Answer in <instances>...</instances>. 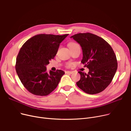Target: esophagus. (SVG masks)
Listing matches in <instances>:
<instances>
[{
    "label": "esophagus",
    "mask_w": 131,
    "mask_h": 131,
    "mask_svg": "<svg viewBox=\"0 0 131 131\" xmlns=\"http://www.w3.org/2000/svg\"><path fill=\"white\" fill-rule=\"evenodd\" d=\"M65 73L66 74H72L73 73V72H71V71H66Z\"/></svg>",
    "instance_id": "34e87169"
}]
</instances>
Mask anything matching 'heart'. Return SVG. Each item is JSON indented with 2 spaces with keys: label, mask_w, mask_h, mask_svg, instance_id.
<instances>
[{
  "label": "heart",
  "mask_w": 131,
  "mask_h": 131,
  "mask_svg": "<svg viewBox=\"0 0 131 131\" xmlns=\"http://www.w3.org/2000/svg\"><path fill=\"white\" fill-rule=\"evenodd\" d=\"M78 46V44H77V43H71L70 44H69V47L70 48H72V47H75V46Z\"/></svg>",
  "instance_id": "obj_1"
}]
</instances>
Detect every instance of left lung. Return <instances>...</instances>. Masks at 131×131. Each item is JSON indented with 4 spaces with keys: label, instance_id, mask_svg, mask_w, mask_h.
I'll return each mask as SVG.
<instances>
[{
    "label": "left lung",
    "instance_id": "obj_1",
    "mask_svg": "<svg viewBox=\"0 0 131 131\" xmlns=\"http://www.w3.org/2000/svg\"><path fill=\"white\" fill-rule=\"evenodd\" d=\"M71 38L82 47L81 62L89 69L88 74L78 72L81 79L76 83L77 86L89 94L103 91L111 83L117 68L114 50L106 41L92 33H78Z\"/></svg>",
    "mask_w": 131,
    "mask_h": 131
}]
</instances>
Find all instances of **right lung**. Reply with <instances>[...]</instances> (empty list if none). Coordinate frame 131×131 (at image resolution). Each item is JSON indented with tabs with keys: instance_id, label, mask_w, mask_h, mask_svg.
Instances as JSON below:
<instances>
[{
	"instance_id": "1",
	"label": "right lung",
	"mask_w": 131,
	"mask_h": 131,
	"mask_svg": "<svg viewBox=\"0 0 131 131\" xmlns=\"http://www.w3.org/2000/svg\"><path fill=\"white\" fill-rule=\"evenodd\" d=\"M68 34L55 35L41 34L26 41L16 58V71L29 92L37 96H46L58 85L64 72H46V66L54 58L60 42Z\"/></svg>"
}]
</instances>
